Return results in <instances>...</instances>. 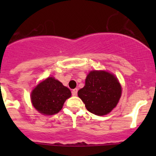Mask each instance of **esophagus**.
<instances>
[{
    "mask_svg": "<svg viewBox=\"0 0 156 156\" xmlns=\"http://www.w3.org/2000/svg\"><path fill=\"white\" fill-rule=\"evenodd\" d=\"M72 94L73 96H76L77 94H78V89H77V88H75V89L72 90Z\"/></svg>",
    "mask_w": 156,
    "mask_h": 156,
    "instance_id": "esophagus-1",
    "label": "esophagus"
}]
</instances>
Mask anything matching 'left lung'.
<instances>
[{
    "label": "left lung",
    "instance_id": "1",
    "mask_svg": "<svg viewBox=\"0 0 156 156\" xmlns=\"http://www.w3.org/2000/svg\"><path fill=\"white\" fill-rule=\"evenodd\" d=\"M78 95L90 112L105 115L119 103L122 87L112 74L105 71H92L88 74L85 85L78 90Z\"/></svg>",
    "mask_w": 156,
    "mask_h": 156
}]
</instances>
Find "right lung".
I'll return each mask as SVG.
<instances>
[{
  "label": "right lung",
  "mask_w": 156,
  "mask_h": 156,
  "mask_svg": "<svg viewBox=\"0 0 156 156\" xmlns=\"http://www.w3.org/2000/svg\"><path fill=\"white\" fill-rule=\"evenodd\" d=\"M70 90L52 77L41 82L32 90L31 100L34 107L44 115H54L62 109L67 99L71 97Z\"/></svg>",
  "instance_id": "right-lung-1"
}]
</instances>
